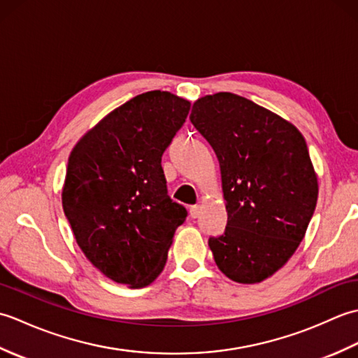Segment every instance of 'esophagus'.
I'll use <instances>...</instances> for the list:
<instances>
[{"instance_id":"1","label":"esophagus","mask_w":358,"mask_h":358,"mask_svg":"<svg viewBox=\"0 0 358 358\" xmlns=\"http://www.w3.org/2000/svg\"><path fill=\"white\" fill-rule=\"evenodd\" d=\"M200 206H199V204H194V206H191V208H189V214H191V217L192 218H199L200 217Z\"/></svg>"}]
</instances>
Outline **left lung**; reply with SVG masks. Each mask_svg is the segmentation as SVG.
<instances>
[{"instance_id":"left-lung-1","label":"left lung","mask_w":358,"mask_h":358,"mask_svg":"<svg viewBox=\"0 0 358 358\" xmlns=\"http://www.w3.org/2000/svg\"><path fill=\"white\" fill-rule=\"evenodd\" d=\"M191 123L214 149L227 224L209 237L214 260L238 283H260L299 248L318 185L306 141L275 113L231 92L195 101Z\"/></svg>"}]
</instances>
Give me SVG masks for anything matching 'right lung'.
Listing matches in <instances>:
<instances>
[{
  "label": "right lung",
  "mask_w": 358,
  "mask_h": 358,
  "mask_svg": "<svg viewBox=\"0 0 358 358\" xmlns=\"http://www.w3.org/2000/svg\"><path fill=\"white\" fill-rule=\"evenodd\" d=\"M189 109L191 103L162 90L136 95L71 152L64 214L87 260L117 283L150 285L187 217L167 195L162 157Z\"/></svg>",
  "instance_id": "obj_1"
}]
</instances>
